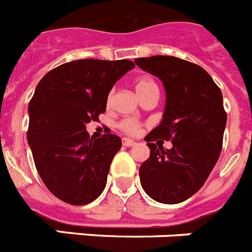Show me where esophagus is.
I'll use <instances>...</instances> for the list:
<instances>
[{
    "label": "esophagus",
    "instance_id": "esophagus-1",
    "mask_svg": "<svg viewBox=\"0 0 252 252\" xmlns=\"http://www.w3.org/2000/svg\"><path fill=\"white\" fill-rule=\"evenodd\" d=\"M122 144H124V146H127V148H131V146L136 145V142L133 141V140H130V139H122Z\"/></svg>",
    "mask_w": 252,
    "mask_h": 252
}]
</instances>
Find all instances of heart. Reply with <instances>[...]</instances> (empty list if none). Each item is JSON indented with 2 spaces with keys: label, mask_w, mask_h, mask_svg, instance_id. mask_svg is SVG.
I'll list each match as a JSON object with an SVG mask.
<instances>
[{
  "label": "heart",
  "mask_w": 252,
  "mask_h": 252,
  "mask_svg": "<svg viewBox=\"0 0 252 252\" xmlns=\"http://www.w3.org/2000/svg\"><path fill=\"white\" fill-rule=\"evenodd\" d=\"M135 90H136L139 97H141V95L146 94V93L149 92L158 91V86L153 78L148 77V75H144V77H140L136 79V82H135ZM113 93L111 92L110 95H108V99H107L108 103H111ZM120 128H121L122 131H125L126 133L133 135V133H136L137 130H139V124H137V121H135V120L132 119L124 120V121L120 124Z\"/></svg>",
  "instance_id": "1"
}]
</instances>
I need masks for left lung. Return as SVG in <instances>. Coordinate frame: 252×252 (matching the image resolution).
Returning a JSON list of instances; mask_svg holds the SVG:
<instances>
[{"label":"left lung","instance_id":"1","mask_svg":"<svg viewBox=\"0 0 252 252\" xmlns=\"http://www.w3.org/2000/svg\"><path fill=\"white\" fill-rule=\"evenodd\" d=\"M135 63L159 78L166 94L162 120L145 137L150 157L140 166V182L154 201L180 203L203 187L221 154L227 122L221 90L202 66L179 58ZM157 138L171 139L173 148L158 149Z\"/></svg>","mask_w":252,"mask_h":252}]
</instances>
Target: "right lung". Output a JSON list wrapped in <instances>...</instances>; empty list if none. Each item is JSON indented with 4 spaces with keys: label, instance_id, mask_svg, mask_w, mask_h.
I'll list each match as a JSON object with an SVG mask.
<instances>
[{
    "label": "right lung",
    "instance_id": "add662e5",
    "mask_svg": "<svg viewBox=\"0 0 252 252\" xmlns=\"http://www.w3.org/2000/svg\"><path fill=\"white\" fill-rule=\"evenodd\" d=\"M131 60H73L49 73L29 103L28 142L40 178L57 198L74 206L93 202L103 192L116 153L117 135L91 139L86 125L104 113L112 87Z\"/></svg>",
    "mask_w": 252,
    "mask_h": 252
}]
</instances>
